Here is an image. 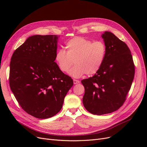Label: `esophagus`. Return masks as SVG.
<instances>
[{
  "mask_svg": "<svg viewBox=\"0 0 147 147\" xmlns=\"http://www.w3.org/2000/svg\"><path fill=\"white\" fill-rule=\"evenodd\" d=\"M73 83H74V84H78V83H80V81H79V80H78L74 79V80H73Z\"/></svg>",
  "mask_w": 147,
  "mask_h": 147,
  "instance_id": "esophagus-1",
  "label": "esophagus"
}]
</instances>
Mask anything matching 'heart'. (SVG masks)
Here are the masks:
<instances>
[{"label": "heart", "mask_w": 147, "mask_h": 147, "mask_svg": "<svg viewBox=\"0 0 147 147\" xmlns=\"http://www.w3.org/2000/svg\"><path fill=\"white\" fill-rule=\"evenodd\" d=\"M65 48L59 49L55 60L63 72H68L74 62L76 65L69 71L74 78L84 74L90 76L96 73L104 61L107 48L102 41L94 42L82 37H75L65 43Z\"/></svg>", "instance_id": "heart-1"}]
</instances>
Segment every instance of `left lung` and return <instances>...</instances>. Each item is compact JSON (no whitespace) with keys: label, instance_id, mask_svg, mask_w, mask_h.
<instances>
[{"label":"left lung","instance_id":"obj_1","mask_svg":"<svg viewBox=\"0 0 147 147\" xmlns=\"http://www.w3.org/2000/svg\"><path fill=\"white\" fill-rule=\"evenodd\" d=\"M101 37L107 48L103 64L93 77L81 81L85 90L84 108L99 115L113 113L123 104L135 75L127 45L110 32H105Z\"/></svg>","mask_w":147,"mask_h":147}]
</instances>
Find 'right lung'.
<instances>
[{
  "mask_svg": "<svg viewBox=\"0 0 147 147\" xmlns=\"http://www.w3.org/2000/svg\"><path fill=\"white\" fill-rule=\"evenodd\" d=\"M58 37L30 36L11 57V89L22 109L38 119L57 114L73 85V79L62 72L55 62Z\"/></svg>",
  "mask_w": 147,
  "mask_h": 147,
  "instance_id": "obj_1",
  "label": "right lung"
}]
</instances>
